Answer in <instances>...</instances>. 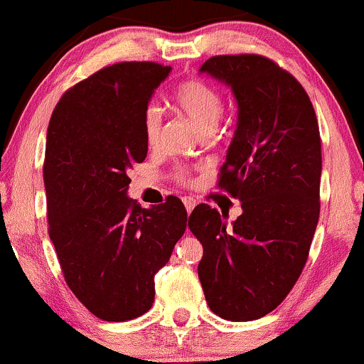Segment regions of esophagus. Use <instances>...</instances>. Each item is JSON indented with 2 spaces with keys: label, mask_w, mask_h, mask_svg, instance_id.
I'll return each mask as SVG.
<instances>
[{
  "label": "esophagus",
  "mask_w": 364,
  "mask_h": 364,
  "mask_svg": "<svg viewBox=\"0 0 364 364\" xmlns=\"http://www.w3.org/2000/svg\"><path fill=\"white\" fill-rule=\"evenodd\" d=\"M183 203H185V207H186V212H188V214H191V210H193L195 205H196L195 198H191V196H185V198H183Z\"/></svg>",
  "instance_id": "esophagus-1"
}]
</instances>
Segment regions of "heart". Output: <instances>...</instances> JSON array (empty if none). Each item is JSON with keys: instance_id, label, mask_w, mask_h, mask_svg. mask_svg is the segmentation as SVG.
<instances>
[{"instance_id": "obj_1", "label": "heart", "mask_w": 364, "mask_h": 364, "mask_svg": "<svg viewBox=\"0 0 364 364\" xmlns=\"http://www.w3.org/2000/svg\"><path fill=\"white\" fill-rule=\"evenodd\" d=\"M174 102L178 109L195 124L200 132L207 133L215 127L224 112V101L220 92L210 83L191 78L183 82L174 92ZM162 111L157 104H149L144 112V135L150 147L161 139ZM181 181H188V174H179Z\"/></svg>"}]
</instances>
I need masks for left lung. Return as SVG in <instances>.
Segmentation results:
<instances>
[{"instance_id":"left-lung-1","label":"left lung","mask_w":364,"mask_h":364,"mask_svg":"<svg viewBox=\"0 0 364 364\" xmlns=\"http://www.w3.org/2000/svg\"><path fill=\"white\" fill-rule=\"evenodd\" d=\"M232 90L237 123L219 188L241 202L232 224L200 203L188 228L203 246L210 310L250 321L284 301L308 260L320 215L321 141L301 83L260 54L212 56L200 68Z\"/></svg>"}]
</instances>
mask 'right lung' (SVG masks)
Returning a JSON list of instances; mask_svg holds the SVG:
<instances>
[{
  "instance_id": "add662e5",
  "label": "right lung",
  "mask_w": 364,
  "mask_h": 364,
  "mask_svg": "<svg viewBox=\"0 0 364 364\" xmlns=\"http://www.w3.org/2000/svg\"><path fill=\"white\" fill-rule=\"evenodd\" d=\"M171 66L127 61L63 94L48 127V223L65 281L97 318L127 321L152 308L154 277L185 235L181 200L141 208L128 169L147 157L144 112Z\"/></svg>"
}]
</instances>
